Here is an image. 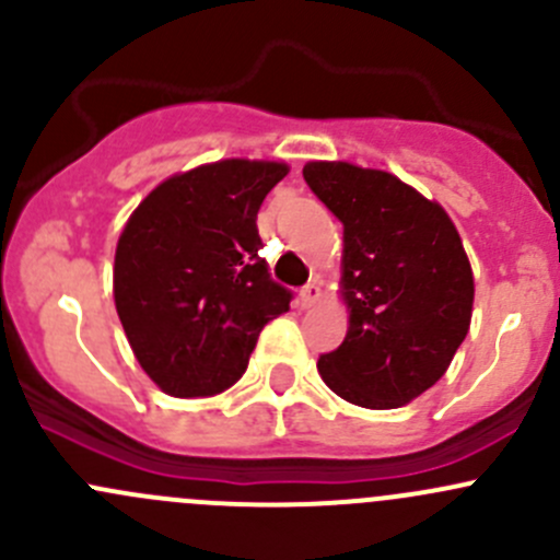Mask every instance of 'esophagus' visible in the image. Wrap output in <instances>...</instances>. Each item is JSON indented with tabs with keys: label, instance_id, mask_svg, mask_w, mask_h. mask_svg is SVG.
Here are the masks:
<instances>
[{
	"label": "esophagus",
	"instance_id": "1",
	"mask_svg": "<svg viewBox=\"0 0 560 560\" xmlns=\"http://www.w3.org/2000/svg\"><path fill=\"white\" fill-rule=\"evenodd\" d=\"M319 298H322V287L316 284V281H312V284H306L301 290V306L312 308L314 303H319Z\"/></svg>",
	"mask_w": 560,
	"mask_h": 560
}]
</instances>
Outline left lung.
I'll list each match as a JSON object with an SVG mask.
<instances>
[{
  "label": "left lung",
  "instance_id": "1",
  "mask_svg": "<svg viewBox=\"0 0 560 560\" xmlns=\"http://www.w3.org/2000/svg\"><path fill=\"white\" fill-rule=\"evenodd\" d=\"M303 178L343 224L349 330L316 369L349 404L398 409L442 380L471 325L460 235L439 202L393 173L308 162Z\"/></svg>",
  "mask_w": 560,
  "mask_h": 560
}]
</instances>
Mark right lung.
Wrapping results in <instances>:
<instances>
[{
    "instance_id": "obj_1",
    "label": "right lung",
    "mask_w": 560,
    "mask_h": 560,
    "mask_svg": "<svg viewBox=\"0 0 560 560\" xmlns=\"http://www.w3.org/2000/svg\"><path fill=\"white\" fill-rule=\"evenodd\" d=\"M290 167L222 160L162 180L116 246L113 298L140 369L175 398L244 376L259 330L290 308L259 257L257 211Z\"/></svg>"
}]
</instances>
